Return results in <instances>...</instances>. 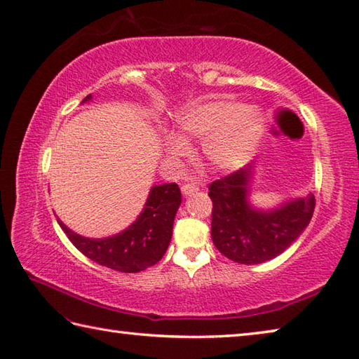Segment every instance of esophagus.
<instances>
[{"mask_svg":"<svg viewBox=\"0 0 359 359\" xmlns=\"http://www.w3.org/2000/svg\"><path fill=\"white\" fill-rule=\"evenodd\" d=\"M194 191H198V185L194 184H184L182 185V193L185 194V196H190Z\"/></svg>","mask_w":359,"mask_h":359,"instance_id":"34e87169","label":"esophagus"}]
</instances>
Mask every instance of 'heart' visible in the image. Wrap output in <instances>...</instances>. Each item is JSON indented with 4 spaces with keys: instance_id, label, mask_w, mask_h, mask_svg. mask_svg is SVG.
Listing matches in <instances>:
<instances>
[{
    "instance_id": "b5f03b06",
    "label": "heart",
    "mask_w": 359,
    "mask_h": 359,
    "mask_svg": "<svg viewBox=\"0 0 359 359\" xmlns=\"http://www.w3.org/2000/svg\"><path fill=\"white\" fill-rule=\"evenodd\" d=\"M262 117L254 107L232 100H218L187 108L179 116L177 130L182 138H168L172 157L187 154L188 140H205L204 154L218 169H236L250 158L262 133Z\"/></svg>"
}]
</instances>
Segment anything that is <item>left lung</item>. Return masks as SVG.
<instances>
[{
    "label": "left lung",
    "mask_w": 359,
    "mask_h": 359,
    "mask_svg": "<svg viewBox=\"0 0 359 359\" xmlns=\"http://www.w3.org/2000/svg\"><path fill=\"white\" fill-rule=\"evenodd\" d=\"M252 165L208 185L213 243L227 259L245 265L262 264L287 250L309 224L316 208L314 194L269 212L254 208L248 201Z\"/></svg>",
    "instance_id": "1"
}]
</instances>
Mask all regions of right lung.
Masks as SVG:
<instances>
[{
	"instance_id": "obj_1",
	"label": "right lung",
	"mask_w": 359,
	"mask_h": 359,
	"mask_svg": "<svg viewBox=\"0 0 359 359\" xmlns=\"http://www.w3.org/2000/svg\"><path fill=\"white\" fill-rule=\"evenodd\" d=\"M88 100L90 95L83 102ZM180 202L182 194L177 184L155 185L135 223L107 238H86L70 231L60 218L57 223L76 250L95 264L122 273H138L165 256Z\"/></svg>"
}]
</instances>
